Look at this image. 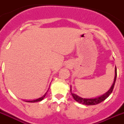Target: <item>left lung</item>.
I'll list each match as a JSON object with an SVG mask.
<instances>
[{
  "label": "left lung",
  "instance_id": "1",
  "mask_svg": "<svg viewBox=\"0 0 124 124\" xmlns=\"http://www.w3.org/2000/svg\"><path fill=\"white\" fill-rule=\"evenodd\" d=\"M117 76V72H116V68L115 67V77L114 79V82L113 84L111 86V87L108 91L106 93H105L104 94L101 95L100 96H98L96 98H83L80 97V96H77V94H75L73 93H71V86H70V92L71 95H72L73 98H74V100L77 102L79 103L83 104L85 105H97L98 103H100L101 102L103 101L104 100H106L107 98H108V96H110V93H112L114 86H115V82H116V79Z\"/></svg>",
  "mask_w": 124,
  "mask_h": 124
}]
</instances>
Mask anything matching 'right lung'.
<instances>
[{
    "label": "right lung",
    "instance_id": "add662e5",
    "mask_svg": "<svg viewBox=\"0 0 124 124\" xmlns=\"http://www.w3.org/2000/svg\"><path fill=\"white\" fill-rule=\"evenodd\" d=\"M46 93H47V92L43 95L42 97H41V98H38V99H37V100H32V101H27L26 102H29V103H35V102H38V101H41V100H43V99L44 98H45V96H46Z\"/></svg>",
    "mask_w": 124,
    "mask_h": 124
}]
</instances>
